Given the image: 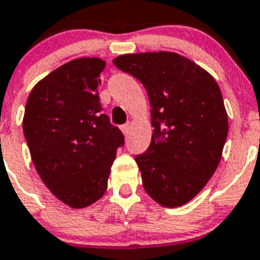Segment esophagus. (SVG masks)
Here are the masks:
<instances>
[{
    "label": "esophagus",
    "mask_w": 260,
    "mask_h": 260,
    "mask_svg": "<svg viewBox=\"0 0 260 260\" xmlns=\"http://www.w3.org/2000/svg\"><path fill=\"white\" fill-rule=\"evenodd\" d=\"M130 128H132L130 123H126V125L121 126V130H122V133H123V135H125V137H127V135H128V133H130Z\"/></svg>",
    "instance_id": "obj_1"
}]
</instances>
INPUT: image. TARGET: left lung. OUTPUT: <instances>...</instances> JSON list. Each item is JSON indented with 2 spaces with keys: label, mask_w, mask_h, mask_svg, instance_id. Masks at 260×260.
<instances>
[{
  "label": "left lung",
  "mask_w": 260,
  "mask_h": 260,
  "mask_svg": "<svg viewBox=\"0 0 260 260\" xmlns=\"http://www.w3.org/2000/svg\"><path fill=\"white\" fill-rule=\"evenodd\" d=\"M114 65L138 78L151 106L153 135L135 156L145 191L164 207L190 202L222 158L229 118L214 77L173 51L122 54Z\"/></svg>",
  "instance_id": "1"
}]
</instances>
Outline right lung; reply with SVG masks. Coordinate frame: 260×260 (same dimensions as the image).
<instances>
[{"mask_svg":"<svg viewBox=\"0 0 260 260\" xmlns=\"http://www.w3.org/2000/svg\"><path fill=\"white\" fill-rule=\"evenodd\" d=\"M106 62L81 57L53 70L27 98L22 128L45 186L72 209L106 192L117 149L125 139L102 114L98 77Z\"/></svg>","mask_w":260,"mask_h":260,"instance_id":"1","label":"right lung"}]
</instances>
